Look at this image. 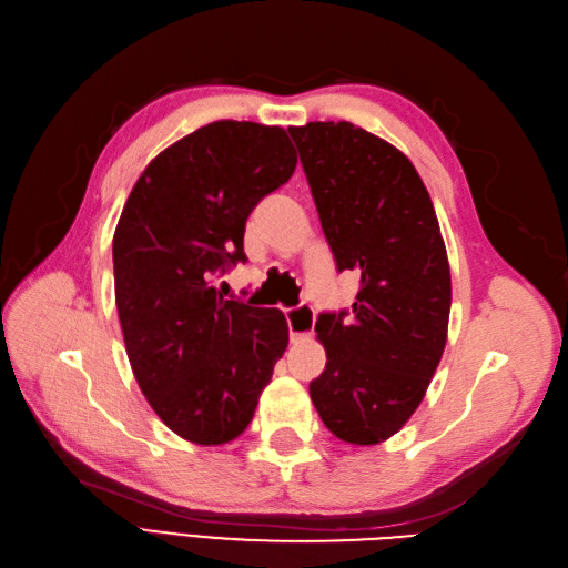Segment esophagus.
I'll return each mask as SVG.
<instances>
[{
  "instance_id": "1",
  "label": "esophagus",
  "mask_w": 568,
  "mask_h": 568,
  "mask_svg": "<svg viewBox=\"0 0 568 568\" xmlns=\"http://www.w3.org/2000/svg\"><path fill=\"white\" fill-rule=\"evenodd\" d=\"M286 322H288L291 341L305 338V336H311L315 329V311L307 303H303L298 307H288Z\"/></svg>"
}]
</instances>
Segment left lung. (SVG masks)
Listing matches in <instances>:
<instances>
[{"instance_id":"1","label":"left lung","mask_w":568,"mask_h":568,"mask_svg":"<svg viewBox=\"0 0 568 568\" xmlns=\"http://www.w3.org/2000/svg\"><path fill=\"white\" fill-rule=\"evenodd\" d=\"M353 313H322L326 367L311 382L324 426L376 445L415 415L448 341L450 265L432 196L403 151L353 123L288 128Z\"/></svg>"}]
</instances>
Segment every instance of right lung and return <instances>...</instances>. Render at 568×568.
<instances>
[{"instance_id": "right-lung-1", "label": "right lung", "mask_w": 568, "mask_h": 568, "mask_svg": "<svg viewBox=\"0 0 568 568\" xmlns=\"http://www.w3.org/2000/svg\"><path fill=\"white\" fill-rule=\"evenodd\" d=\"M277 125L217 120L161 151L113 234L115 305L134 379L196 445L246 432L288 326L277 307L225 301L215 274L244 263L246 220L296 170Z\"/></svg>"}]
</instances>
